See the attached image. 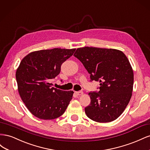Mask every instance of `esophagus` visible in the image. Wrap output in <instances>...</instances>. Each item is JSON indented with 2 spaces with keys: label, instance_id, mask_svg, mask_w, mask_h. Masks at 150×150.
I'll return each instance as SVG.
<instances>
[{
  "label": "esophagus",
  "instance_id": "obj_1",
  "mask_svg": "<svg viewBox=\"0 0 150 150\" xmlns=\"http://www.w3.org/2000/svg\"><path fill=\"white\" fill-rule=\"evenodd\" d=\"M75 93L78 95V96H81V95L83 94V92L82 91H76Z\"/></svg>",
  "mask_w": 150,
  "mask_h": 150
}]
</instances>
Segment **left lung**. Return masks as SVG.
<instances>
[{
  "label": "left lung",
  "instance_id": "left-lung-1",
  "mask_svg": "<svg viewBox=\"0 0 150 150\" xmlns=\"http://www.w3.org/2000/svg\"><path fill=\"white\" fill-rule=\"evenodd\" d=\"M74 56L83 63L91 81H99L98 92H90L87 116L94 121L116 120L132 96L134 74L129 61L120 50L93 47L77 49Z\"/></svg>",
  "mask_w": 150,
  "mask_h": 150
}]
</instances>
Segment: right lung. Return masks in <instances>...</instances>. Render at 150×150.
<instances>
[{"mask_svg": "<svg viewBox=\"0 0 150 150\" xmlns=\"http://www.w3.org/2000/svg\"><path fill=\"white\" fill-rule=\"evenodd\" d=\"M75 51L61 48L40 50L22 59L16 74L18 91L35 117L54 120L65 112L74 92L52 87L51 81L60 73L62 64Z\"/></svg>", "mask_w": 150, "mask_h": 150, "instance_id": "1", "label": "right lung"}]
</instances>
